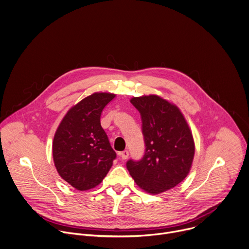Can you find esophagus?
<instances>
[{
	"instance_id": "1",
	"label": "esophagus",
	"mask_w": 249,
	"mask_h": 249,
	"mask_svg": "<svg viewBox=\"0 0 249 249\" xmlns=\"http://www.w3.org/2000/svg\"><path fill=\"white\" fill-rule=\"evenodd\" d=\"M119 155H120V157L122 158V160H126V159L128 158V151H127V150H124V151L119 153Z\"/></svg>"
}]
</instances>
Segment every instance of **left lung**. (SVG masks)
Here are the masks:
<instances>
[{
	"instance_id": "8db88e82",
	"label": "left lung",
	"mask_w": 249,
	"mask_h": 249,
	"mask_svg": "<svg viewBox=\"0 0 249 249\" xmlns=\"http://www.w3.org/2000/svg\"><path fill=\"white\" fill-rule=\"evenodd\" d=\"M130 102L141 116L145 154L139 160L126 161L129 174L153 195L174 188L188 175L195 155L184 116L177 106L158 95L133 97Z\"/></svg>"
}]
</instances>
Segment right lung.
<instances>
[{
	"instance_id": "right-lung-1",
	"label": "right lung",
	"mask_w": 249,
	"mask_h": 249,
	"mask_svg": "<svg viewBox=\"0 0 249 249\" xmlns=\"http://www.w3.org/2000/svg\"><path fill=\"white\" fill-rule=\"evenodd\" d=\"M115 96L95 92L84 98L67 112L54 134L53 155L57 172L79 191L99 185L117 157L100 124L103 109Z\"/></svg>"
}]
</instances>
